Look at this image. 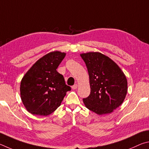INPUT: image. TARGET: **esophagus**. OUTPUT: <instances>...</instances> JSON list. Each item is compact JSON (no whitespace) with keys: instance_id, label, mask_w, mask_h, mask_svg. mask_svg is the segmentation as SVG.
<instances>
[{"instance_id":"34e87169","label":"esophagus","mask_w":149,"mask_h":149,"mask_svg":"<svg viewBox=\"0 0 149 149\" xmlns=\"http://www.w3.org/2000/svg\"><path fill=\"white\" fill-rule=\"evenodd\" d=\"M77 87H78V85L77 84H74V85H73L71 88H72V90H75V89H77Z\"/></svg>"}]
</instances>
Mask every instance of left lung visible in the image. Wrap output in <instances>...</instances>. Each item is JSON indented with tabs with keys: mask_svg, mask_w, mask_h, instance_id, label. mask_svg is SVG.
<instances>
[{
	"mask_svg": "<svg viewBox=\"0 0 149 149\" xmlns=\"http://www.w3.org/2000/svg\"><path fill=\"white\" fill-rule=\"evenodd\" d=\"M90 78V94L83 99L95 113H111L123 103L127 91L126 77L115 62L100 52L80 54Z\"/></svg>",
	"mask_w": 149,
	"mask_h": 149,
	"instance_id": "obj_1",
	"label": "left lung"
}]
</instances>
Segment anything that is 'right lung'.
<instances>
[{"instance_id":"right-lung-1","label":"right lung","mask_w":149,"mask_h":149,"mask_svg":"<svg viewBox=\"0 0 149 149\" xmlns=\"http://www.w3.org/2000/svg\"><path fill=\"white\" fill-rule=\"evenodd\" d=\"M65 55L58 51L49 52L39 59L23 77L21 99L30 113L49 115L61 105L67 92L71 90L56 70Z\"/></svg>"}]
</instances>
